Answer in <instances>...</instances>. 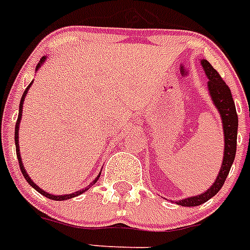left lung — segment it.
Returning a JSON list of instances; mask_svg holds the SVG:
<instances>
[{
  "instance_id": "1",
  "label": "left lung",
  "mask_w": 250,
  "mask_h": 250,
  "mask_svg": "<svg viewBox=\"0 0 250 250\" xmlns=\"http://www.w3.org/2000/svg\"><path fill=\"white\" fill-rule=\"evenodd\" d=\"M201 64L203 67V71L208 77V94L211 96L213 105L219 110L220 118L222 123V131H224V157H222V164L220 167V171L217 174V178L209 187L208 189L203 193H200L197 196L187 197L183 200L175 201L177 205L184 207H194L200 206L202 203L207 202L209 198H212L215 194H217L221 187L225 183L226 177H228L230 167H231L234 159H235L236 152V137H238V114H236L235 103L232 99L231 91L226 85L225 81L221 79L219 72L213 68L207 60H201Z\"/></svg>"
}]
</instances>
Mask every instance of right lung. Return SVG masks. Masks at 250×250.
<instances>
[{
    "mask_svg": "<svg viewBox=\"0 0 250 250\" xmlns=\"http://www.w3.org/2000/svg\"><path fill=\"white\" fill-rule=\"evenodd\" d=\"M45 60H47V57L44 56V57H42V60L39 61V63L37 64V68H35V71H38L39 68L42 67V64L45 62ZM33 85V81H31L30 83H29V86L25 89L24 94H22L21 96V100H20V105H19V117H18V121H16V125H15V146H16V156H18V160H19V165H20V170H21L22 175H24V178L26 179V182H28L29 184H30L33 188H34L37 192H39L41 194H43L44 197H47V198H49V200H54V201H66V200H71V198H73V197H77L80 196V194H83V193H85L86 190L89 189V188H91L93 187V184L96 183V180L99 179L100 174H102V171L99 173V175L95 178V179L91 182V183L89 184V186H86L83 189L81 190H76V192L73 193H70V194H62V196H56V194H50V193L45 192V190H43L39 186H37V184L34 183V180L31 179L30 177H29L28 171H26V169H25L24 164H22V160H21V156H20V148H19V127H20V122H21V118H22V105H24V100H25V96H26V94H28L29 89H30V86Z\"/></svg>",
    "mask_w": 250,
    "mask_h": 250,
    "instance_id": "right-lung-1",
    "label": "right lung"
}]
</instances>
